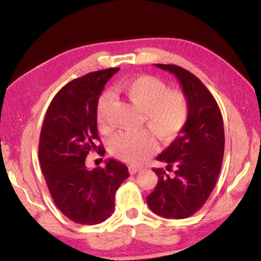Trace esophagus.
I'll return each instance as SVG.
<instances>
[{
	"mask_svg": "<svg viewBox=\"0 0 261 261\" xmlns=\"http://www.w3.org/2000/svg\"><path fill=\"white\" fill-rule=\"evenodd\" d=\"M141 170H142V168H139V166H135V165H130L129 166V171H130L131 174L137 173L138 171H141Z\"/></svg>",
	"mask_w": 261,
	"mask_h": 261,
	"instance_id": "esophagus-1",
	"label": "esophagus"
}]
</instances>
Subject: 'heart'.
Returning a JSON list of instances; mask_svg holds the SVG:
<instances>
[{"label":"heart","instance_id":"1","mask_svg":"<svg viewBox=\"0 0 261 261\" xmlns=\"http://www.w3.org/2000/svg\"><path fill=\"white\" fill-rule=\"evenodd\" d=\"M117 90L142 111L143 120L162 141H171L184 127L189 116V103L179 90H168L157 77L144 75L122 81ZM112 97L109 92L100 95L97 103V122L108 129V115ZM111 152L131 164H141L154 149L150 131L120 132L111 139Z\"/></svg>","mask_w":261,"mask_h":261}]
</instances>
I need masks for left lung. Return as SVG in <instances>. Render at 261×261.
Returning a JSON list of instances; mask_svg holds the SVG:
<instances>
[{"mask_svg": "<svg viewBox=\"0 0 261 261\" xmlns=\"http://www.w3.org/2000/svg\"><path fill=\"white\" fill-rule=\"evenodd\" d=\"M179 81L189 103L184 127L157 161L158 182L146 198L155 215L184 219L196 213L215 189L224 157V122L215 97L201 81L174 64H154Z\"/></svg>", "mask_w": 261, "mask_h": 261, "instance_id": "obj_1", "label": "left lung"}]
</instances>
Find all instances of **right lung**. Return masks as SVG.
<instances>
[{"mask_svg": "<svg viewBox=\"0 0 261 261\" xmlns=\"http://www.w3.org/2000/svg\"><path fill=\"white\" fill-rule=\"evenodd\" d=\"M119 70L110 68L69 82L46 110L38 144V158L58 210L70 220L95 225L115 210V194L129 177L127 166L109 159L106 168L89 170L85 158L97 146V103L104 85Z\"/></svg>", "mask_w": 261, "mask_h": 261, "instance_id": "add662e5", "label": "right lung"}]
</instances>
